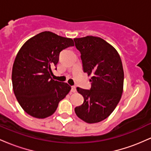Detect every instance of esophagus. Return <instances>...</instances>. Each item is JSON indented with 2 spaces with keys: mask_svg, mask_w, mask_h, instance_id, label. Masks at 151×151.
Returning <instances> with one entry per match:
<instances>
[{
  "mask_svg": "<svg viewBox=\"0 0 151 151\" xmlns=\"http://www.w3.org/2000/svg\"><path fill=\"white\" fill-rule=\"evenodd\" d=\"M76 87L75 86H72V89H71V91H72V92H73V93H74V92H76Z\"/></svg>",
  "mask_w": 151,
  "mask_h": 151,
  "instance_id": "1",
  "label": "esophagus"
}]
</instances>
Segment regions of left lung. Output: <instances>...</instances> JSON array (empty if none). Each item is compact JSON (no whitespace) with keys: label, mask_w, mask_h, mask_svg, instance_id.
Masks as SVG:
<instances>
[{"label":"left lung","mask_w":151,"mask_h":151,"mask_svg":"<svg viewBox=\"0 0 151 151\" xmlns=\"http://www.w3.org/2000/svg\"><path fill=\"white\" fill-rule=\"evenodd\" d=\"M74 40L81 53L83 71L91 77V89H77L84 103L74 111L88 124L100 122L110 116L121 98L124 73L121 57L101 37L86 36Z\"/></svg>","instance_id":"8db88e82"}]
</instances>
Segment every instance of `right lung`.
<instances>
[{
    "instance_id": "right-lung-1",
    "label": "right lung",
    "mask_w": 151,
    "mask_h": 151,
    "mask_svg": "<svg viewBox=\"0 0 151 151\" xmlns=\"http://www.w3.org/2000/svg\"><path fill=\"white\" fill-rule=\"evenodd\" d=\"M74 45L71 38L45 31L30 38L18 51L12 70L13 89L19 104L31 116L52 115L70 92L68 84L54 80L51 75L60 52Z\"/></svg>"
}]
</instances>
